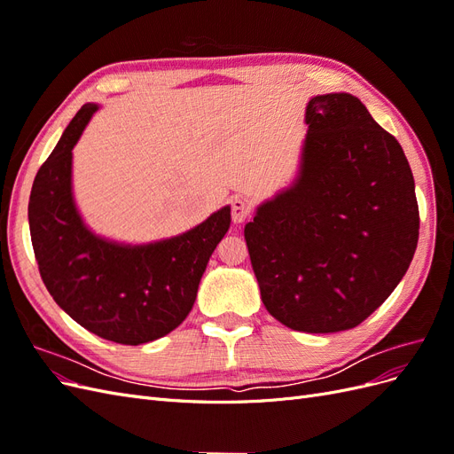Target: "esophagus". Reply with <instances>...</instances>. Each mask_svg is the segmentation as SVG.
Listing matches in <instances>:
<instances>
[{
	"instance_id": "esophagus-1",
	"label": "esophagus",
	"mask_w": 454,
	"mask_h": 454,
	"mask_svg": "<svg viewBox=\"0 0 454 454\" xmlns=\"http://www.w3.org/2000/svg\"><path fill=\"white\" fill-rule=\"evenodd\" d=\"M250 215V204L240 197H235L231 200V217L235 223H242L246 217Z\"/></svg>"
}]
</instances>
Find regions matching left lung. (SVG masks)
Returning <instances> with one entry per match:
<instances>
[{"label": "left lung", "mask_w": 454, "mask_h": 454, "mask_svg": "<svg viewBox=\"0 0 454 454\" xmlns=\"http://www.w3.org/2000/svg\"><path fill=\"white\" fill-rule=\"evenodd\" d=\"M295 182L246 223L265 309L286 327L337 333L362 324L407 272L419 240L402 145L348 92L307 104Z\"/></svg>", "instance_id": "8db88e82"}]
</instances>
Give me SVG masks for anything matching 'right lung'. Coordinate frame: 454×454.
<instances>
[{
    "mask_svg": "<svg viewBox=\"0 0 454 454\" xmlns=\"http://www.w3.org/2000/svg\"><path fill=\"white\" fill-rule=\"evenodd\" d=\"M98 104H85L39 168L28 204L34 254L57 305L102 339L142 345L168 335L193 309L199 282L231 225V206L182 235L147 244L109 240L74 199V147Z\"/></svg>",
    "mask_w": 454,
    "mask_h": 454,
    "instance_id": "right-lung-1",
    "label": "right lung"
}]
</instances>
